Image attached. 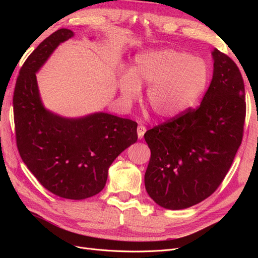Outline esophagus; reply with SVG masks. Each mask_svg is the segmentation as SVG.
<instances>
[{
	"instance_id": "1",
	"label": "esophagus",
	"mask_w": 258,
	"mask_h": 258,
	"mask_svg": "<svg viewBox=\"0 0 258 258\" xmlns=\"http://www.w3.org/2000/svg\"><path fill=\"white\" fill-rule=\"evenodd\" d=\"M137 131H138L139 139H142L144 134H145V131H146V128L144 126H142V124H140V126H138V130Z\"/></svg>"
}]
</instances>
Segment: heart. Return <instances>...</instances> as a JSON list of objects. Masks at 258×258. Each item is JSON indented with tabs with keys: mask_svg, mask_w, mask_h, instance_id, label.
Returning a JSON list of instances; mask_svg holds the SVG:
<instances>
[{
	"mask_svg": "<svg viewBox=\"0 0 258 258\" xmlns=\"http://www.w3.org/2000/svg\"><path fill=\"white\" fill-rule=\"evenodd\" d=\"M209 83V68L204 59L173 48L140 53L131 71L119 75L122 103L130 106L147 86L145 99L160 119L181 115L195 104Z\"/></svg>",
	"mask_w": 258,
	"mask_h": 258,
	"instance_id": "1",
	"label": "heart"
}]
</instances>
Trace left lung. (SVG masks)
I'll return each mask as SVG.
<instances>
[{"mask_svg": "<svg viewBox=\"0 0 258 258\" xmlns=\"http://www.w3.org/2000/svg\"><path fill=\"white\" fill-rule=\"evenodd\" d=\"M212 57V81L201 104L144 135L151 150L145 188L165 209H186L211 196L227 174L242 141L243 79L227 54L215 48Z\"/></svg>", "mask_w": 258, "mask_h": 258, "instance_id": "obj_1", "label": "left lung"}]
</instances>
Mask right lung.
Segmentation results:
<instances>
[{
    "label": "right lung",
    "instance_id": "right-lung-1",
    "mask_svg": "<svg viewBox=\"0 0 258 258\" xmlns=\"http://www.w3.org/2000/svg\"><path fill=\"white\" fill-rule=\"evenodd\" d=\"M73 36L71 30L60 29L37 46L20 69L13 104L22 161L50 192L82 200L104 188L113 161L137 142L138 123L103 112L67 118L46 110L36 72Z\"/></svg>",
    "mask_w": 258,
    "mask_h": 258
}]
</instances>
